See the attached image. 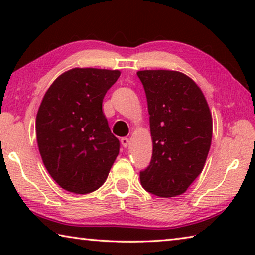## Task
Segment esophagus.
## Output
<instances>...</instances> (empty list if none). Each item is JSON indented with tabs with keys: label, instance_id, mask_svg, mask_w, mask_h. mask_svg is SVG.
<instances>
[{
	"label": "esophagus",
	"instance_id": "obj_1",
	"mask_svg": "<svg viewBox=\"0 0 255 255\" xmlns=\"http://www.w3.org/2000/svg\"><path fill=\"white\" fill-rule=\"evenodd\" d=\"M120 141H122V145L124 146L125 148H126L127 146L129 145V139H128L127 137H123V138H122V140H120Z\"/></svg>",
	"mask_w": 255,
	"mask_h": 255
}]
</instances>
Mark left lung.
<instances>
[{"instance_id":"obj_1","label":"left lung","mask_w":255,"mask_h":255,"mask_svg":"<svg viewBox=\"0 0 255 255\" xmlns=\"http://www.w3.org/2000/svg\"><path fill=\"white\" fill-rule=\"evenodd\" d=\"M147 99L153 154L140 171V183L155 196L170 198L187 191L208 156L213 118L204 93L176 71H139Z\"/></svg>"}]
</instances>
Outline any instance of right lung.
Listing matches in <instances>:
<instances>
[{
  "mask_svg": "<svg viewBox=\"0 0 255 255\" xmlns=\"http://www.w3.org/2000/svg\"><path fill=\"white\" fill-rule=\"evenodd\" d=\"M119 71L73 68L47 90L36 119L42 162L56 183L86 195L105 183L120 143L102 111Z\"/></svg>",
  "mask_w": 255,
  "mask_h": 255,
  "instance_id": "obj_1",
  "label": "right lung"
}]
</instances>
